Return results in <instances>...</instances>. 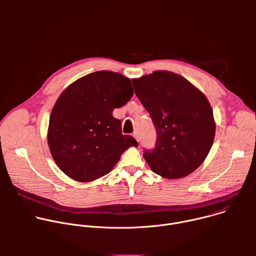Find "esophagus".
<instances>
[{
  "label": "esophagus",
  "mask_w": 256,
  "mask_h": 256,
  "mask_svg": "<svg viewBox=\"0 0 256 256\" xmlns=\"http://www.w3.org/2000/svg\"><path fill=\"white\" fill-rule=\"evenodd\" d=\"M132 136H134V138H136L138 142H140V138H138V132H134Z\"/></svg>",
  "instance_id": "obj_1"
}]
</instances>
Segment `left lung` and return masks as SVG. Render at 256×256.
Returning a JSON list of instances; mask_svg holds the SVG:
<instances>
[{
  "instance_id": "left-lung-1",
  "label": "left lung",
  "mask_w": 256,
  "mask_h": 256,
  "mask_svg": "<svg viewBox=\"0 0 256 256\" xmlns=\"http://www.w3.org/2000/svg\"><path fill=\"white\" fill-rule=\"evenodd\" d=\"M134 93L156 128L155 147L144 150L151 169L169 179L194 172L208 156L214 138L212 109L186 79L157 70L132 80Z\"/></svg>"
}]
</instances>
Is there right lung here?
I'll use <instances>...</instances> for the list:
<instances>
[{
    "mask_svg": "<svg viewBox=\"0 0 256 256\" xmlns=\"http://www.w3.org/2000/svg\"><path fill=\"white\" fill-rule=\"evenodd\" d=\"M132 94L130 80L110 70L82 77L62 93L50 114L48 140L64 174L93 181L110 172L126 150L136 147L134 138L122 134V122L112 116Z\"/></svg>",
    "mask_w": 256,
    "mask_h": 256,
    "instance_id": "right-lung-1",
    "label": "right lung"
}]
</instances>
